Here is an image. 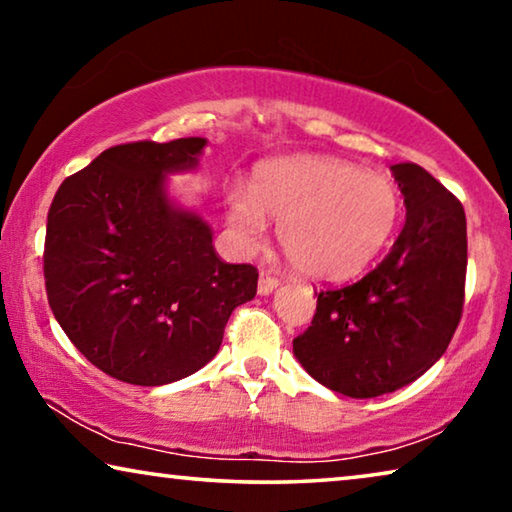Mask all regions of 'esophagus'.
Here are the masks:
<instances>
[{
	"instance_id": "34e87169",
	"label": "esophagus",
	"mask_w": 512,
	"mask_h": 512,
	"mask_svg": "<svg viewBox=\"0 0 512 512\" xmlns=\"http://www.w3.org/2000/svg\"><path fill=\"white\" fill-rule=\"evenodd\" d=\"M278 285H280V280L275 278V275L262 271V275H259V282H257L259 296H269L273 289H278Z\"/></svg>"
}]
</instances>
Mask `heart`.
I'll return each mask as SVG.
<instances>
[{"mask_svg":"<svg viewBox=\"0 0 512 512\" xmlns=\"http://www.w3.org/2000/svg\"><path fill=\"white\" fill-rule=\"evenodd\" d=\"M227 218L239 243L257 250L273 221L300 273L339 282L358 275L392 237L399 193L389 177L342 159L296 154L264 161L253 184L227 191Z\"/></svg>","mask_w":512,"mask_h":512,"instance_id":"heart-1","label":"heart"}]
</instances>
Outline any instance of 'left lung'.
Segmentation results:
<instances>
[{
	"mask_svg": "<svg viewBox=\"0 0 512 512\" xmlns=\"http://www.w3.org/2000/svg\"><path fill=\"white\" fill-rule=\"evenodd\" d=\"M405 225L362 280L316 298L294 355L314 380L351 399L396 392L442 358L465 303L467 218L460 200L417 164L392 166Z\"/></svg>",
	"mask_w": 512,
	"mask_h": 512,
	"instance_id": "8db88e82",
	"label": "left lung"
}]
</instances>
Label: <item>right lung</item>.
<instances>
[{"instance_id":"1","label":"right lung","mask_w":512,"mask_h":512,"mask_svg":"<svg viewBox=\"0 0 512 512\" xmlns=\"http://www.w3.org/2000/svg\"><path fill=\"white\" fill-rule=\"evenodd\" d=\"M207 139L113 145L56 191L47 214V300L72 344L129 385L182 380L214 358L225 323L257 294V269L225 264L212 227L168 196Z\"/></svg>"}]
</instances>
